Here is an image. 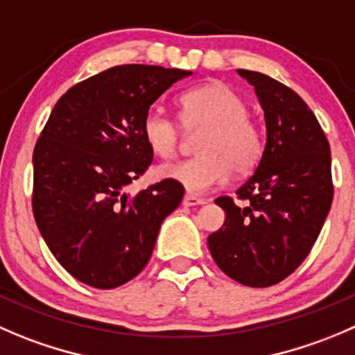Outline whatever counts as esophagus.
<instances>
[{
	"label": "esophagus",
	"mask_w": 355,
	"mask_h": 355,
	"mask_svg": "<svg viewBox=\"0 0 355 355\" xmlns=\"http://www.w3.org/2000/svg\"><path fill=\"white\" fill-rule=\"evenodd\" d=\"M205 202H206V199L198 198V196H194V194H185L182 205L184 206H199V205H205Z\"/></svg>",
	"instance_id": "34e87169"
}]
</instances>
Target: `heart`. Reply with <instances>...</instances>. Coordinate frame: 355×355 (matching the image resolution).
Listing matches in <instances>:
<instances>
[{"label":"heart","mask_w":355,"mask_h":355,"mask_svg":"<svg viewBox=\"0 0 355 355\" xmlns=\"http://www.w3.org/2000/svg\"><path fill=\"white\" fill-rule=\"evenodd\" d=\"M180 118L187 130L206 128L199 139L201 156L161 164L157 175L184 185L189 192H206L229 178L248 175L261 156V135L248 118V105L220 81L192 88L180 97ZM147 146L161 157H171L180 146V128L161 107H150L142 123Z\"/></svg>","instance_id":"obj_1"}]
</instances>
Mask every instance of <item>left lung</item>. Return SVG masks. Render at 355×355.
<instances>
[{
	"mask_svg": "<svg viewBox=\"0 0 355 355\" xmlns=\"http://www.w3.org/2000/svg\"><path fill=\"white\" fill-rule=\"evenodd\" d=\"M254 88L265 118V149L236 191L246 201L215 199L225 222L208 248L222 272L251 288L286 279L314 246L333 201L331 150L298 94L261 72L237 69Z\"/></svg>",
	"mask_w": 355,
	"mask_h": 355,
	"instance_id": "obj_1",
	"label": "left lung"
}]
</instances>
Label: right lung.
Returning <instances> with one entry per match:
<instances>
[{"label":"right lung","instance_id":"add662e5","mask_svg":"<svg viewBox=\"0 0 355 355\" xmlns=\"http://www.w3.org/2000/svg\"><path fill=\"white\" fill-rule=\"evenodd\" d=\"M191 71L116 65L72 86L55 104L33 154V213L58 263L81 283L111 290L142 272L184 187L163 180L126 192L153 163L142 123Z\"/></svg>","mask_w":355,"mask_h":355}]
</instances>
